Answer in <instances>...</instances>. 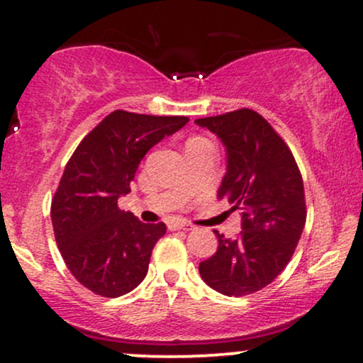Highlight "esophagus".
Wrapping results in <instances>:
<instances>
[{"label": "esophagus", "instance_id": "1", "mask_svg": "<svg viewBox=\"0 0 363 363\" xmlns=\"http://www.w3.org/2000/svg\"><path fill=\"white\" fill-rule=\"evenodd\" d=\"M169 230H194V227L191 223H182V222H170Z\"/></svg>", "mask_w": 363, "mask_h": 363}]
</instances>
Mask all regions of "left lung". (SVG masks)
<instances>
[{
	"label": "left lung",
	"mask_w": 363,
	"mask_h": 363,
	"mask_svg": "<svg viewBox=\"0 0 363 363\" xmlns=\"http://www.w3.org/2000/svg\"><path fill=\"white\" fill-rule=\"evenodd\" d=\"M194 123L225 145L227 172L218 199L242 211V232L235 239L215 230L218 249L199 262V274L220 294L242 297L269 285L294 256L307 216L301 170L285 141L256 111Z\"/></svg>",
	"instance_id": "left-lung-1"
}]
</instances>
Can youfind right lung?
Masks as SVG:
<instances>
[{"mask_svg": "<svg viewBox=\"0 0 363 363\" xmlns=\"http://www.w3.org/2000/svg\"><path fill=\"white\" fill-rule=\"evenodd\" d=\"M184 116L114 111L80 141L54 193L51 220L60 252L83 286L121 297L147 277L153 245L165 223H143L119 210L140 162L165 136L187 123Z\"/></svg>", "mask_w": 363, "mask_h": 363, "instance_id": "add662e5", "label": "right lung"}]
</instances>
